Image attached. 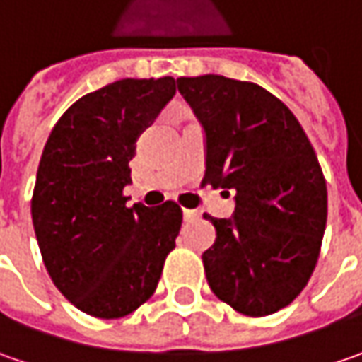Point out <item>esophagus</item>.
<instances>
[{"mask_svg":"<svg viewBox=\"0 0 362 362\" xmlns=\"http://www.w3.org/2000/svg\"><path fill=\"white\" fill-rule=\"evenodd\" d=\"M182 214H184V221H197L198 216H200L198 211H192V209H184Z\"/></svg>","mask_w":362,"mask_h":362,"instance_id":"34e87169","label":"esophagus"}]
</instances>
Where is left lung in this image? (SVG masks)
I'll return each mask as SVG.
<instances>
[{
	"instance_id": "left-lung-1",
	"label": "left lung",
	"mask_w": 362,
	"mask_h": 362,
	"mask_svg": "<svg viewBox=\"0 0 362 362\" xmlns=\"http://www.w3.org/2000/svg\"><path fill=\"white\" fill-rule=\"evenodd\" d=\"M178 90L206 135L202 184L235 194V214H204L216 239L202 253L218 300L245 316L291 304L320 255L328 194L322 168L290 109L255 83L180 76Z\"/></svg>"
}]
</instances>
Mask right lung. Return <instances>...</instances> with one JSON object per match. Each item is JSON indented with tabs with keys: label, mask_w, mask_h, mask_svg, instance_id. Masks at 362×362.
Instances as JSON below:
<instances>
[{
	"label": "right lung",
	"mask_w": 362,
	"mask_h": 362,
	"mask_svg": "<svg viewBox=\"0 0 362 362\" xmlns=\"http://www.w3.org/2000/svg\"><path fill=\"white\" fill-rule=\"evenodd\" d=\"M176 95V81L121 78L58 119L40 158L32 223L48 275L88 316L132 314L158 288L176 247L182 211L127 206L135 141Z\"/></svg>",
	"instance_id": "right-lung-1"
}]
</instances>
